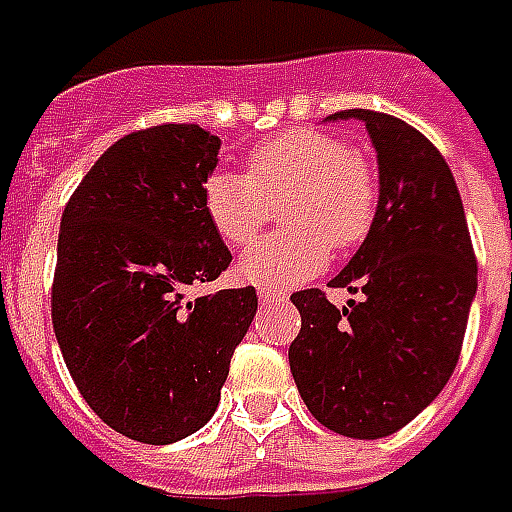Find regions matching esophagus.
I'll list each match as a JSON object with an SVG mask.
<instances>
[{
    "mask_svg": "<svg viewBox=\"0 0 512 512\" xmlns=\"http://www.w3.org/2000/svg\"><path fill=\"white\" fill-rule=\"evenodd\" d=\"M260 301H263V304H277V301H288V290L260 288Z\"/></svg>",
    "mask_w": 512,
    "mask_h": 512,
    "instance_id": "34e87169",
    "label": "esophagus"
}]
</instances>
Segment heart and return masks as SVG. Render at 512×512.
<instances>
[{
    "label": "heart",
    "instance_id": "b5f03b06",
    "mask_svg": "<svg viewBox=\"0 0 512 512\" xmlns=\"http://www.w3.org/2000/svg\"><path fill=\"white\" fill-rule=\"evenodd\" d=\"M285 202L288 230L257 238L238 257L241 277L285 288L318 274L337 249L356 246L376 216V178L343 139L323 131H285L252 150L249 172L216 169L205 180V211L227 244L244 246Z\"/></svg>",
    "mask_w": 512,
    "mask_h": 512
}]
</instances>
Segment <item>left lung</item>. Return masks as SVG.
<instances>
[{
  "instance_id": "obj_1",
  "label": "left lung",
  "mask_w": 512,
  "mask_h": 512,
  "mask_svg": "<svg viewBox=\"0 0 512 512\" xmlns=\"http://www.w3.org/2000/svg\"><path fill=\"white\" fill-rule=\"evenodd\" d=\"M326 120L365 123L376 147L378 205L367 238L332 279L362 299L337 310L318 288L290 296L301 312L290 373L321 425L348 439H384L450 381L477 263L455 178L430 139L370 109Z\"/></svg>"
}]
</instances>
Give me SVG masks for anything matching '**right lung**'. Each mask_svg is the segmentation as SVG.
<instances>
[{
	"label": "right lung",
	"mask_w": 512,
	"mask_h": 512,
	"mask_svg": "<svg viewBox=\"0 0 512 512\" xmlns=\"http://www.w3.org/2000/svg\"><path fill=\"white\" fill-rule=\"evenodd\" d=\"M222 139L169 123L123 136L73 191L60 222L51 323L98 417L142 444H172L219 406L255 288L189 290L230 266L205 211Z\"/></svg>",
	"instance_id": "obj_1"
}]
</instances>
